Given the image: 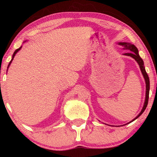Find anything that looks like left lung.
<instances>
[{
    "label": "left lung",
    "instance_id": "obj_1",
    "mask_svg": "<svg viewBox=\"0 0 157 157\" xmlns=\"http://www.w3.org/2000/svg\"><path fill=\"white\" fill-rule=\"evenodd\" d=\"M119 44L121 45V46H124V47H125V48H127V49L129 50L128 52H127V53H125L124 55H127V56H131V57H133V58H134V60L138 63L139 66H140V69H141L142 75H143L144 78H145V83H146V96H145V103H144V106H143V108H142L141 112L140 113V114H139L138 116L134 119V120H132V121H134V120H136V119H137L139 117H140V115H141L142 113L144 112V111H145V109H146V107L147 105V102H148V98H149L150 81H149L148 75H147V74L146 73V71H145V66H144L143 60H142V58L140 57V55H139L137 48H136V46H134V45L131 44H128V43H120ZM132 121H131V122H132Z\"/></svg>",
    "mask_w": 157,
    "mask_h": 157
}]
</instances>
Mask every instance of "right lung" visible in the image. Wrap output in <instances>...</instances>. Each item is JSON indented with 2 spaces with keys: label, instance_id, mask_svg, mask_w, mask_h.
Here are the masks:
<instances>
[{
  "label": "right lung",
  "instance_id": "add662e5",
  "mask_svg": "<svg viewBox=\"0 0 157 157\" xmlns=\"http://www.w3.org/2000/svg\"><path fill=\"white\" fill-rule=\"evenodd\" d=\"M21 47H20L19 48H17V49H16V50H15V52H14L13 55H12V60H11V61H10V64H9L8 67H9V66H10V63H12V60H13V58H14V57H15V54H16V53H17V52H18L20 49H21Z\"/></svg>",
  "mask_w": 157,
  "mask_h": 157
}]
</instances>
